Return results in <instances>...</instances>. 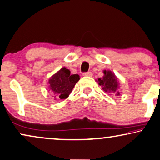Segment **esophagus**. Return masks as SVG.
I'll return each mask as SVG.
<instances>
[{"instance_id":"34e87169","label":"esophagus","mask_w":160,"mask_h":160,"mask_svg":"<svg viewBox=\"0 0 160 160\" xmlns=\"http://www.w3.org/2000/svg\"><path fill=\"white\" fill-rule=\"evenodd\" d=\"M82 75L86 76V77H92L93 74L91 72H84V73L82 74Z\"/></svg>"}]
</instances>
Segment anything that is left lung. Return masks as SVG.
Masks as SVG:
<instances>
[{
	"label": "left lung",
	"mask_w": 160,
	"mask_h": 160,
	"mask_svg": "<svg viewBox=\"0 0 160 160\" xmlns=\"http://www.w3.org/2000/svg\"><path fill=\"white\" fill-rule=\"evenodd\" d=\"M103 74L104 75L102 78H98V80H97L98 84L101 86L104 92L115 94L116 96H120V93L119 92L120 82L117 76L110 70H104Z\"/></svg>",
	"instance_id": "left-lung-1"
}]
</instances>
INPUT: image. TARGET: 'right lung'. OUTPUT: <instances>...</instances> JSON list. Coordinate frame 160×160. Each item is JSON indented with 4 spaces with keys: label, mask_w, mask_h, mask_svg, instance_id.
<instances>
[{
    "label": "right lung",
    "mask_w": 160,
    "mask_h": 160,
    "mask_svg": "<svg viewBox=\"0 0 160 160\" xmlns=\"http://www.w3.org/2000/svg\"><path fill=\"white\" fill-rule=\"evenodd\" d=\"M79 80L78 74H71V72L66 67L60 68L49 78L48 82L54 100L67 98Z\"/></svg>",
    "instance_id": "right-lung-1"
}]
</instances>
